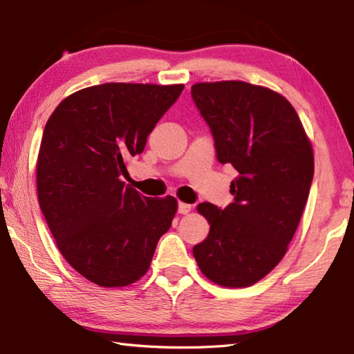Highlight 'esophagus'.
Returning <instances> with one entry per match:
<instances>
[{
    "instance_id": "obj_1",
    "label": "esophagus",
    "mask_w": 354,
    "mask_h": 354,
    "mask_svg": "<svg viewBox=\"0 0 354 354\" xmlns=\"http://www.w3.org/2000/svg\"><path fill=\"white\" fill-rule=\"evenodd\" d=\"M192 211V206L187 205V203H179L178 205V212L179 214H189Z\"/></svg>"
}]
</instances>
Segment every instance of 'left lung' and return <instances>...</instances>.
I'll return each instance as SVG.
<instances>
[{"label":"left lung","mask_w":354,"mask_h":354,"mask_svg":"<svg viewBox=\"0 0 354 354\" xmlns=\"http://www.w3.org/2000/svg\"><path fill=\"white\" fill-rule=\"evenodd\" d=\"M192 98L211 128L218 162L239 173L230 190L234 201L225 209L198 205L211 230L194 257L212 283L248 287L278 266L295 234L314 178L313 147L292 104L270 88L200 82Z\"/></svg>","instance_id":"obj_1"}]
</instances>
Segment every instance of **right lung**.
<instances>
[{"instance_id": "right-lung-1", "label": "right lung", "mask_w": 354, "mask_h": 354, "mask_svg": "<svg viewBox=\"0 0 354 354\" xmlns=\"http://www.w3.org/2000/svg\"><path fill=\"white\" fill-rule=\"evenodd\" d=\"M183 88L100 84L70 95L46 122L37 159L39 205L65 261L101 287L140 279L170 230L178 201L148 198L120 176Z\"/></svg>"}]
</instances>
